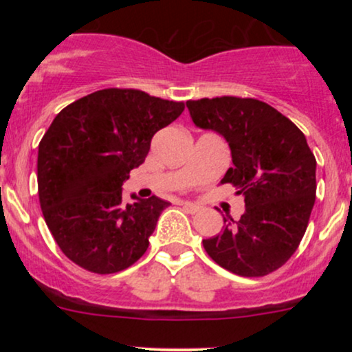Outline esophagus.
<instances>
[{
	"instance_id": "1",
	"label": "esophagus",
	"mask_w": 352,
	"mask_h": 352,
	"mask_svg": "<svg viewBox=\"0 0 352 352\" xmlns=\"http://www.w3.org/2000/svg\"><path fill=\"white\" fill-rule=\"evenodd\" d=\"M182 207L187 210L188 213H199L200 212V207L197 204H192V201H184L182 204Z\"/></svg>"
}]
</instances>
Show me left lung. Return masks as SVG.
<instances>
[{
	"mask_svg": "<svg viewBox=\"0 0 352 352\" xmlns=\"http://www.w3.org/2000/svg\"><path fill=\"white\" fill-rule=\"evenodd\" d=\"M193 124L228 142L233 167L221 184L245 197L238 221L204 240L215 263L240 276H265L296 252L316 199V159L288 117L258 99L187 100Z\"/></svg>",
	"mask_w": 352,
	"mask_h": 352,
	"instance_id": "1",
	"label": "left lung"
}]
</instances>
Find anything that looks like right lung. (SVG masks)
I'll return each mask as SVG.
<instances>
[{"label": "right lung", "instance_id": "right-lung-1", "mask_svg": "<svg viewBox=\"0 0 352 352\" xmlns=\"http://www.w3.org/2000/svg\"><path fill=\"white\" fill-rule=\"evenodd\" d=\"M185 104L137 89H102L54 117L39 142L38 193L60 252L98 274L122 272L148 248L168 201L152 195L124 204L122 184L144 164L153 134Z\"/></svg>", "mask_w": 352, "mask_h": 352}]
</instances>
